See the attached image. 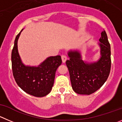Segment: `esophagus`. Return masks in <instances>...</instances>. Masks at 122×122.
<instances>
[{
	"instance_id": "esophagus-1",
	"label": "esophagus",
	"mask_w": 122,
	"mask_h": 122,
	"mask_svg": "<svg viewBox=\"0 0 122 122\" xmlns=\"http://www.w3.org/2000/svg\"><path fill=\"white\" fill-rule=\"evenodd\" d=\"M61 58H62V61L63 63H64V62H66V60H67V57L66 56V55H62L61 56Z\"/></svg>"
}]
</instances>
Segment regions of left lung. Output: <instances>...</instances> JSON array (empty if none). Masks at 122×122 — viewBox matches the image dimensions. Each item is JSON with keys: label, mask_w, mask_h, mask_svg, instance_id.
Listing matches in <instances>:
<instances>
[{"label": "left lung", "mask_w": 122, "mask_h": 122, "mask_svg": "<svg viewBox=\"0 0 122 122\" xmlns=\"http://www.w3.org/2000/svg\"><path fill=\"white\" fill-rule=\"evenodd\" d=\"M98 45L101 57L97 61H83L81 52L70 50L67 54V66L69 71L71 87L79 94H92L99 89L106 82L111 70V47L105 30L101 32Z\"/></svg>", "instance_id": "8db88e82"}]
</instances>
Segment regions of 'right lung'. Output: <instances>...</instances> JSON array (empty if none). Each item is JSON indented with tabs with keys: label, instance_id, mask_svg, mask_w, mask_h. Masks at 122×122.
<instances>
[{
	"label": "right lung",
	"instance_id": "right-lung-1",
	"mask_svg": "<svg viewBox=\"0 0 122 122\" xmlns=\"http://www.w3.org/2000/svg\"><path fill=\"white\" fill-rule=\"evenodd\" d=\"M23 29L15 37L11 53L14 78L25 92L35 97H44L52 90L56 69L62 63L61 56L47 58L38 66L24 64L19 55L17 46Z\"/></svg>",
	"mask_w": 122,
	"mask_h": 122
}]
</instances>
